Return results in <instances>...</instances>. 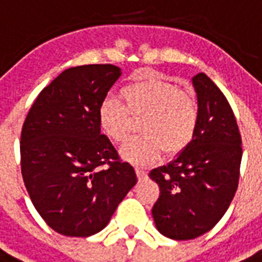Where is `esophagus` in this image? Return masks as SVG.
<instances>
[{
	"mask_svg": "<svg viewBox=\"0 0 262 262\" xmlns=\"http://www.w3.org/2000/svg\"><path fill=\"white\" fill-rule=\"evenodd\" d=\"M136 173H137L138 180H144L148 177V173H146V170H144L142 168H136Z\"/></svg>",
	"mask_w": 262,
	"mask_h": 262,
	"instance_id": "esophagus-1",
	"label": "esophagus"
}]
</instances>
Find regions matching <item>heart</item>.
Wrapping results in <instances>:
<instances>
[{
  "label": "heart",
  "mask_w": 262,
  "mask_h": 262,
  "mask_svg": "<svg viewBox=\"0 0 262 262\" xmlns=\"http://www.w3.org/2000/svg\"><path fill=\"white\" fill-rule=\"evenodd\" d=\"M125 104L106 97L98 106L101 129L113 141L122 142L132 130V117H142V135L121 148L127 161L146 164L155 161L162 150L177 155L193 141L200 120L194 96L180 90L174 83L153 76L138 77L121 90Z\"/></svg>",
  "instance_id": "1"
}]
</instances>
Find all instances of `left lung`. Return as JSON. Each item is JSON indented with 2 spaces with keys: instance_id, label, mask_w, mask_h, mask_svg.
<instances>
[{
  "instance_id": "obj_1",
  "label": "left lung",
  "mask_w": 262,
  "mask_h": 262,
  "mask_svg": "<svg viewBox=\"0 0 262 262\" xmlns=\"http://www.w3.org/2000/svg\"><path fill=\"white\" fill-rule=\"evenodd\" d=\"M200 120L193 141L168 165L150 170L160 186L151 209L158 232L193 239L209 232L229 208L238 186L241 136L232 107L205 73L192 78Z\"/></svg>"
}]
</instances>
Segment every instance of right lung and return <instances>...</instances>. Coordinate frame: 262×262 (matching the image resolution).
Masks as SVG:
<instances>
[{
    "label": "right lung",
    "mask_w": 262,
    "mask_h": 262,
    "mask_svg": "<svg viewBox=\"0 0 262 262\" xmlns=\"http://www.w3.org/2000/svg\"><path fill=\"white\" fill-rule=\"evenodd\" d=\"M120 76L111 63L63 70L38 94L24 122L26 190L43 221L63 236L104 229L137 182L98 122L101 101Z\"/></svg>",
    "instance_id": "add662e5"
}]
</instances>
